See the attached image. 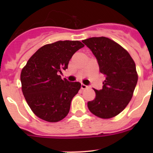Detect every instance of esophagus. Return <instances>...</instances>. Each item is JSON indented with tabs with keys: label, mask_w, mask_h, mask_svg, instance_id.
I'll return each mask as SVG.
<instances>
[{
	"label": "esophagus",
	"mask_w": 153,
	"mask_h": 153,
	"mask_svg": "<svg viewBox=\"0 0 153 153\" xmlns=\"http://www.w3.org/2000/svg\"><path fill=\"white\" fill-rule=\"evenodd\" d=\"M89 86H87V85H85V84H81V89H87V88H89Z\"/></svg>",
	"instance_id": "obj_1"
}]
</instances>
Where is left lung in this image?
Here are the masks:
<instances>
[{
  "instance_id": "8db88e82",
  "label": "left lung",
  "mask_w": 153,
  "mask_h": 153,
  "mask_svg": "<svg viewBox=\"0 0 153 153\" xmlns=\"http://www.w3.org/2000/svg\"><path fill=\"white\" fill-rule=\"evenodd\" d=\"M82 42L92 51L105 75L102 89H95V98L87 103L89 111L101 118L122 112L132 98L138 82L135 64L128 52L106 37H93Z\"/></svg>"
}]
</instances>
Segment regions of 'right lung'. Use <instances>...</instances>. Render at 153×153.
<instances>
[{"label":"right lung","instance_id":"right-lung-1","mask_svg":"<svg viewBox=\"0 0 153 153\" xmlns=\"http://www.w3.org/2000/svg\"><path fill=\"white\" fill-rule=\"evenodd\" d=\"M84 45L78 41H59L41 47L21 71L22 92L32 112L41 119L58 122L69 113L81 83L61 79L72 55Z\"/></svg>","mask_w":153,"mask_h":153}]
</instances>
